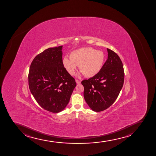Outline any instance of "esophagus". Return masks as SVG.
Segmentation results:
<instances>
[{"mask_svg": "<svg viewBox=\"0 0 156 156\" xmlns=\"http://www.w3.org/2000/svg\"><path fill=\"white\" fill-rule=\"evenodd\" d=\"M76 82L77 84H80V80H76Z\"/></svg>", "mask_w": 156, "mask_h": 156, "instance_id": "34e87169", "label": "esophagus"}]
</instances>
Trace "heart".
<instances>
[{"mask_svg": "<svg viewBox=\"0 0 156 156\" xmlns=\"http://www.w3.org/2000/svg\"><path fill=\"white\" fill-rule=\"evenodd\" d=\"M105 61V55L102 51L92 48H83L72 51L69 59L64 58L62 64L71 75H74L79 66L80 70L86 77H93L100 72Z\"/></svg>", "mask_w": 156, "mask_h": 156, "instance_id": "obj_1", "label": "heart"}]
</instances>
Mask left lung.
I'll return each instance as SVG.
<instances>
[{"label": "left lung", "mask_w": 156, "mask_h": 156, "mask_svg": "<svg viewBox=\"0 0 156 156\" xmlns=\"http://www.w3.org/2000/svg\"><path fill=\"white\" fill-rule=\"evenodd\" d=\"M108 58L101 70L88 80H82L84 97L90 108L95 112L109 108L116 100L123 87L124 70L120 57L107 48Z\"/></svg>", "instance_id": "left-lung-1"}]
</instances>
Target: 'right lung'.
I'll return each mask as SVG.
<instances>
[{
	"label": "right lung",
	"instance_id": "1",
	"mask_svg": "<svg viewBox=\"0 0 156 156\" xmlns=\"http://www.w3.org/2000/svg\"><path fill=\"white\" fill-rule=\"evenodd\" d=\"M62 48H49L37 55L28 75L30 90L36 102L53 113L66 107L76 85L63 66Z\"/></svg>",
	"mask_w": 156,
	"mask_h": 156
}]
</instances>
